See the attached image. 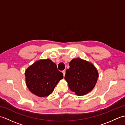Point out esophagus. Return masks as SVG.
Here are the masks:
<instances>
[{
  "label": "esophagus",
  "mask_w": 125,
  "mask_h": 125,
  "mask_svg": "<svg viewBox=\"0 0 125 125\" xmlns=\"http://www.w3.org/2000/svg\"><path fill=\"white\" fill-rule=\"evenodd\" d=\"M62 73H63V76L64 77V76H65V70L62 71Z\"/></svg>",
  "instance_id": "1"
}]
</instances>
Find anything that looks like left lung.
I'll use <instances>...</instances> for the list:
<instances>
[{"instance_id": "left-lung-1", "label": "left lung", "mask_w": 125, "mask_h": 125, "mask_svg": "<svg viewBox=\"0 0 125 125\" xmlns=\"http://www.w3.org/2000/svg\"><path fill=\"white\" fill-rule=\"evenodd\" d=\"M69 66L64 79L71 91L77 95H85L92 91L99 76L94 64L78 58L71 60Z\"/></svg>"}]
</instances>
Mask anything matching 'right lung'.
<instances>
[{
    "instance_id": "right-lung-1",
    "label": "right lung",
    "mask_w": 125,
    "mask_h": 125,
    "mask_svg": "<svg viewBox=\"0 0 125 125\" xmlns=\"http://www.w3.org/2000/svg\"><path fill=\"white\" fill-rule=\"evenodd\" d=\"M25 75L28 89L40 97L51 94L63 78L62 73L58 70L57 65L48 58L36 61L26 69Z\"/></svg>"
}]
</instances>
